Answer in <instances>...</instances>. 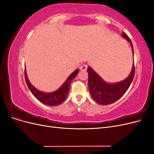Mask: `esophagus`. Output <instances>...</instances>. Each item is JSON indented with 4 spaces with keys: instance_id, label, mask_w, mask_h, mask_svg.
Returning a JSON list of instances; mask_svg holds the SVG:
<instances>
[{
    "instance_id": "1",
    "label": "esophagus",
    "mask_w": 154,
    "mask_h": 154,
    "mask_svg": "<svg viewBox=\"0 0 154 154\" xmlns=\"http://www.w3.org/2000/svg\"><path fill=\"white\" fill-rule=\"evenodd\" d=\"M87 65H83V66H82L81 67H80V70L81 71H85L86 70H87Z\"/></svg>"
}]
</instances>
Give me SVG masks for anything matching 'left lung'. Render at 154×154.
Masks as SVG:
<instances>
[{"label":"left lung","mask_w":154,"mask_h":154,"mask_svg":"<svg viewBox=\"0 0 154 154\" xmlns=\"http://www.w3.org/2000/svg\"><path fill=\"white\" fill-rule=\"evenodd\" d=\"M122 37L130 44L134 54L133 45L128 36L123 32ZM87 72L88 88L92 98L100 105H109L118 100L128 90L134 76V62L129 76L125 80L116 83L106 82L90 66L87 68Z\"/></svg>","instance_id":"1"}]
</instances>
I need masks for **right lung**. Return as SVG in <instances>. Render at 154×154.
<instances>
[{
  "instance_id": "1",
  "label": "right lung",
  "mask_w": 154,
  "mask_h": 154,
  "mask_svg": "<svg viewBox=\"0 0 154 154\" xmlns=\"http://www.w3.org/2000/svg\"><path fill=\"white\" fill-rule=\"evenodd\" d=\"M79 69H77L72 73L70 74L69 76L67 78L66 81L63 83V84L61 87L58 88L57 90L51 92H42L32 85L27 76L26 69L25 79L29 89L37 100H38L40 102L46 105L57 106L61 104L66 99L67 96L69 92L71 83L73 79L76 78Z\"/></svg>"
}]
</instances>
